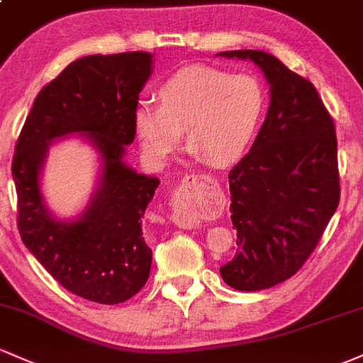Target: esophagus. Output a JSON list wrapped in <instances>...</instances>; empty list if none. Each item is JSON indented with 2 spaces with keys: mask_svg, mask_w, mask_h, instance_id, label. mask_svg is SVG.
Wrapping results in <instances>:
<instances>
[{
  "mask_svg": "<svg viewBox=\"0 0 363 363\" xmlns=\"http://www.w3.org/2000/svg\"><path fill=\"white\" fill-rule=\"evenodd\" d=\"M191 179H194V174L186 175V179L182 181V184L175 189V198H182V194H184V182L191 181ZM206 181H213L212 175H206ZM172 218H174L175 224H177L179 227H182V229H194V227L200 225V220H198V218L189 217V215H186V213H174Z\"/></svg>",
  "mask_w": 363,
  "mask_h": 363,
  "instance_id": "esophagus-1",
  "label": "esophagus"
}]
</instances>
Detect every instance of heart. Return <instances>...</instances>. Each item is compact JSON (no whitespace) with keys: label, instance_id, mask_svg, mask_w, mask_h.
<instances>
[{"label":"heart","instance_id":"1","mask_svg":"<svg viewBox=\"0 0 363 363\" xmlns=\"http://www.w3.org/2000/svg\"><path fill=\"white\" fill-rule=\"evenodd\" d=\"M155 96L158 106H138L133 117L143 153L155 163L169 160L182 130L193 157L213 165L238 160L253 143L267 108L257 77L212 67L175 72Z\"/></svg>","mask_w":363,"mask_h":363}]
</instances>
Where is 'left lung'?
Instances as JSON below:
<instances>
[{
    "label": "left lung",
    "instance_id": "obj_1",
    "mask_svg": "<svg viewBox=\"0 0 363 363\" xmlns=\"http://www.w3.org/2000/svg\"><path fill=\"white\" fill-rule=\"evenodd\" d=\"M250 58L270 82V106L252 150L229 172L236 257L220 267L230 288L260 291L286 281L317 248L340 205L334 118L308 79L258 50Z\"/></svg>",
    "mask_w": 363,
    "mask_h": 363
}]
</instances>
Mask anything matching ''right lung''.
<instances>
[{
  "mask_svg": "<svg viewBox=\"0 0 363 363\" xmlns=\"http://www.w3.org/2000/svg\"><path fill=\"white\" fill-rule=\"evenodd\" d=\"M151 74V55L129 51L79 58L39 91L15 145L11 175L23 245L70 293L117 305L141 291L150 277L151 248L141 217L160 181L122 162L134 141V110ZM87 133L104 158L102 188L79 221L47 213L38 170L49 143Z\"/></svg>",
  "mask_w": 363,
  "mask_h": 363,
  "instance_id": "1",
  "label": "right lung"
}]
</instances>
